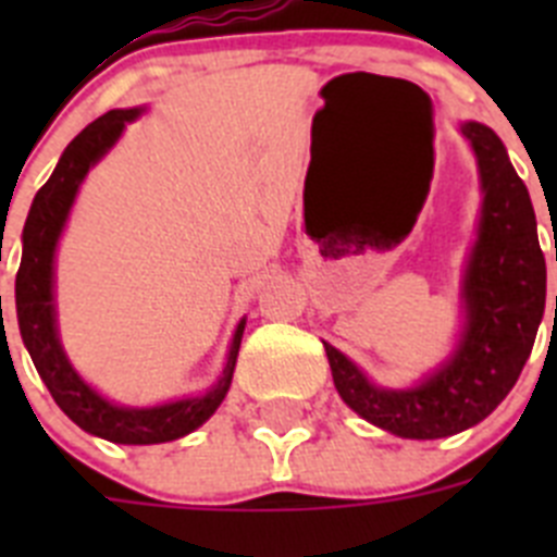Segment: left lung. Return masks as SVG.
<instances>
[{
  "instance_id": "8db88e82",
  "label": "left lung",
  "mask_w": 557,
  "mask_h": 557,
  "mask_svg": "<svg viewBox=\"0 0 557 557\" xmlns=\"http://www.w3.org/2000/svg\"><path fill=\"white\" fill-rule=\"evenodd\" d=\"M460 133L474 150L482 209L462 273V329L451 354L416 385L382 387L323 343L339 398L368 424L412 441L457 435L502 405L533 351L547 301V264L528 186L488 125L462 122Z\"/></svg>"
}]
</instances>
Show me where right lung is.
I'll use <instances>...</instances> for the list:
<instances>
[{
    "label": "right lung",
    "instance_id": "obj_1",
    "mask_svg": "<svg viewBox=\"0 0 557 557\" xmlns=\"http://www.w3.org/2000/svg\"><path fill=\"white\" fill-rule=\"evenodd\" d=\"M141 113H145V108L108 111L69 141L55 172L49 175V181L38 189L33 206H29L27 223L22 231V264H18L16 273L18 332H22L24 346L33 357L38 376L44 379L47 391L55 398V405L88 435L127 446L178 441V437L189 435L200 424H206L228 393L236 354H239L245 332L243 318L236 323L234 337H231L223 373L203 396H186L156 407L116 405L88 385L63 351L55 314L58 239L66 228L69 211L75 206L77 191H81L88 170L120 141L127 122L139 120Z\"/></svg>",
    "mask_w": 557,
    "mask_h": 557
}]
</instances>
